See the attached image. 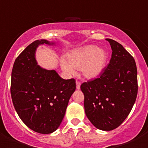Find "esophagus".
<instances>
[{
    "label": "esophagus",
    "mask_w": 148,
    "mask_h": 148,
    "mask_svg": "<svg viewBox=\"0 0 148 148\" xmlns=\"http://www.w3.org/2000/svg\"><path fill=\"white\" fill-rule=\"evenodd\" d=\"M81 87V82H78V81H76V89L77 90H79Z\"/></svg>",
    "instance_id": "1"
}]
</instances>
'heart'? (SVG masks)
Returning <instances> with one entry per match:
<instances>
[{
    "instance_id": "b5f03b06",
    "label": "heart",
    "mask_w": 148,
    "mask_h": 148,
    "mask_svg": "<svg viewBox=\"0 0 148 148\" xmlns=\"http://www.w3.org/2000/svg\"><path fill=\"white\" fill-rule=\"evenodd\" d=\"M107 53L95 45H87L73 49L66 55V60H61V66L65 73L73 75L75 70L82 71L87 79L97 78L105 67Z\"/></svg>"
}]
</instances>
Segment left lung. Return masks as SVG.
Listing matches in <instances>:
<instances>
[{
  "instance_id": "1",
  "label": "left lung",
  "mask_w": 148,
  "mask_h": 148,
  "mask_svg": "<svg viewBox=\"0 0 148 148\" xmlns=\"http://www.w3.org/2000/svg\"><path fill=\"white\" fill-rule=\"evenodd\" d=\"M112 49L108 66L99 78L84 82V110L96 128L110 131L118 127L131 111L138 92L135 60L123 46L106 38Z\"/></svg>"
}]
</instances>
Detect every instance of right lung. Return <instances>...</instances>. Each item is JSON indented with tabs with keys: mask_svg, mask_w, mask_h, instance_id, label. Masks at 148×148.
<instances>
[{
	"mask_svg": "<svg viewBox=\"0 0 148 148\" xmlns=\"http://www.w3.org/2000/svg\"><path fill=\"white\" fill-rule=\"evenodd\" d=\"M44 44L56 46L53 41L37 40L15 59L10 91L13 105L22 121L33 131L49 134L61 125L76 85L74 78L65 80L56 70L38 64L36 50Z\"/></svg>",
	"mask_w": 148,
	"mask_h": 148,
	"instance_id": "add662e5",
	"label": "right lung"
}]
</instances>
